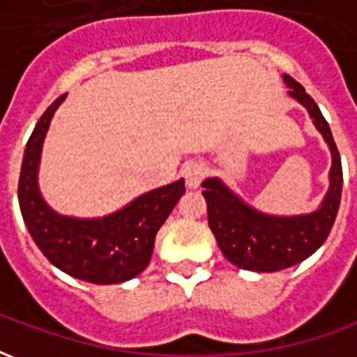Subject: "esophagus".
<instances>
[{
    "label": "esophagus",
    "instance_id": "34e87169",
    "mask_svg": "<svg viewBox=\"0 0 357 357\" xmlns=\"http://www.w3.org/2000/svg\"><path fill=\"white\" fill-rule=\"evenodd\" d=\"M183 174H185L187 187H189V189H197V187L201 185V181L204 179V176H206V166L201 162H193L189 164V166H185Z\"/></svg>",
    "mask_w": 357,
    "mask_h": 357
}]
</instances>
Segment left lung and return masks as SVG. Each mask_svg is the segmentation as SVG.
Listing matches in <instances>:
<instances>
[{
  "label": "left lung",
  "instance_id": "1",
  "mask_svg": "<svg viewBox=\"0 0 357 357\" xmlns=\"http://www.w3.org/2000/svg\"><path fill=\"white\" fill-rule=\"evenodd\" d=\"M283 82L291 89L292 99L307 110L331 151L329 189L319 208L296 216H273L250 206L220 178L202 181L208 225L222 255L233 266L258 273L291 268L314 255L329 237L342 193V164L327 120L298 82L287 74H283Z\"/></svg>",
  "mask_w": 357,
  "mask_h": 357
}]
</instances>
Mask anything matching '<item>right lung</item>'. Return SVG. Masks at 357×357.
Segmentation results:
<instances>
[{"mask_svg":"<svg viewBox=\"0 0 357 357\" xmlns=\"http://www.w3.org/2000/svg\"><path fill=\"white\" fill-rule=\"evenodd\" d=\"M65 99L61 95L51 102L24 149L19 179L22 220L43 256L61 271L95 284L124 283L149 266L156 231L185 193V181L156 187L102 218L59 214L42 197L38 172L51 118Z\"/></svg>","mask_w":357,"mask_h":357,"instance_id":"obj_1","label":"right lung"}]
</instances>
